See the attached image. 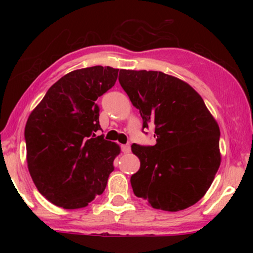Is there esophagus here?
I'll return each instance as SVG.
<instances>
[{
  "instance_id": "1",
  "label": "esophagus",
  "mask_w": 253,
  "mask_h": 253,
  "mask_svg": "<svg viewBox=\"0 0 253 253\" xmlns=\"http://www.w3.org/2000/svg\"><path fill=\"white\" fill-rule=\"evenodd\" d=\"M123 152L124 153H129L130 152V145L129 144H126V145H123Z\"/></svg>"
}]
</instances>
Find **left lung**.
I'll return each mask as SVG.
<instances>
[{
  "mask_svg": "<svg viewBox=\"0 0 253 253\" xmlns=\"http://www.w3.org/2000/svg\"><path fill=\"white\" fill-rule=\"evenodd\" d=\"M119 82L155 130L156 144H133L140 169L130 177L133 193L156 210L178 211L210 189L221 162L219 125L188 83L161 71L120 70Z\"/></svg>",
  "mask_w": 253,
  "mask_h": 253,
  "instance_id": "1",
  "label": "left lung"
}]
</instances>
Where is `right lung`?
<instances>
[{
    "mask_svg": "<svg viewBox=\"0 0 253 253\" xmlns=\"http://www.w3.org/2000/svg\"><path fill=\"white\" fill-rule=\"evenodd\" d=\"M118 71L97 65L69 72L28 117V171L39 193L58 207H86L106 189L120 147L96 135L101 126L95 101L114 85Z\"/></svg>",
    "mask_w": 253,
    "mask_h": 253,
    "instance_id": "right-lung-1",
    "label": "right lung"
}]
</instances>
